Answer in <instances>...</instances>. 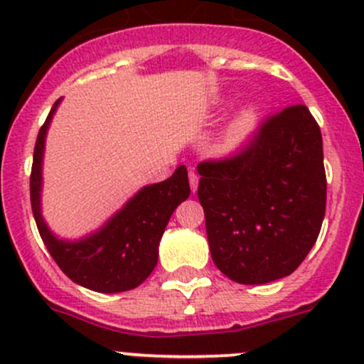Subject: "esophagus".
<instances>
[{"instance_id":"esophagus-1","label":"esophagus","mask_w":364,"mask_h":364,"mask_svg":"<svg viewBox=\"0 0 364 364\" xmlns=\"http://www.w3.org/2000/svg\"><path fill=\"white\" fill-rule=\"evenodd\" d=\"M188 179H190V186H192L193 192H197V185H199V176L196 174L193 171L188 172Z\"/></svg>"}]
</instances>
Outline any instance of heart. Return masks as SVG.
I'll list each match as a JSON object with an SVG mask.
<instances>
[{
	"label": "heart",
	"mask_w": 364,
	"mask_h": 364,
	"mask_svg": "<svg viewBox=\"0 0 364 364\" xmlns=\"http://www.w3.org/2000/svg\"><path fill=\"white\" fill-rule=\"evenodd\" d=\"M257 109H247L240 114V116L234 119V123L230 124L229 130L225 134V148L234 149L241 144V142L247 141L248 135L252 134L253 128L257 124Z\"/></svg>",
	"instance_id": "obj_1"
}]
</instances>
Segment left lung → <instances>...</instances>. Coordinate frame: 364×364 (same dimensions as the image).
<instances>
[{"label": "left lung", "mask_w": 364, "mask_h": 364, "mask_svg": "<svg viewBox=\"0 0 364 364\" xmlns=\"http://www.w3.org/2000/svg\"><path fill=\"white\" fill-rule=\"evenodd\" d=\"M197 172L216 267L245 285L294 273L321 232L328 188L321 128L306 105L267 116L243 148Z\"/></svg>", "instance_id": "8db88e82"}]
</instances>
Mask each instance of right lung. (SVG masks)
Wrapping results in <instances>:
<instances>
[{"label":"right lung","instance_id":"add662e5","mask_svg":"<svg viewBox=\"0 0 364 364\" xmlns=\"http://www.w3.org/2000/svg\"><path fill=\"white\" fill-rule=\"evenodd\" d=\"M58 104L60 100L53 105L38 132L29 176V197L40 237L54 262L75 284L105 294L130 291L141 285L155 269L159 245L168 218L190 196L188 172L185 165H179L168 179L142 188L93 236L77 243L56 240L40 215V171L46 132Z\"/></svg>","mask_w":364,"mask_h":364}]
</instances>
